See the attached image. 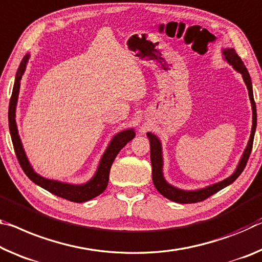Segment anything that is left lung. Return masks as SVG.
Returning a JSON list of instances; mask_svg holds the SVG:
<instances>
[{
  "label": "left lung",
  "instance_id": "obj_1",
  "mask_svg": "<svg viewBox=\"0 0 262 262\" xmlns=\"http://www.w3.org/2000/svg\"><path fill=\"white\" fill-rule=\"evenodd\" d=\"M223 55L225 57V59L232 66H233L236 71L242 73L245 84L247 86L248 95H250L252 111H253V126H252L251 138H250V141H248L246 149H245L242 160L239 162L238 168H236V170L233 172V175H231L230 177L226 178V180L219 182V183H215L213 185L207 186L205 189H201L196 191H184V190L173 188L172 185H170L165 182L163 173H162V165H163V161H162V148H161L160 140L157 139L155 135L151 134V133H148L147 134L149 141H150V161H151L152 183L162 196H164L165 198H168L172 202L181 203V204H191V203L203 202L205 201L206 198L212 196V194H214L215 192H218L219 190H222L225 188V186L233 183L236 178L240 176V173L244 171L245 167H246L247 161L250 159V155L253 148V140H254V133L256 128V106H255L254 98H253V90H252V81H251L250 73H248L247 69L245 68L243 60L240 59V57L238 56V53L235 52L234 49H225L223 51Z\"/></svg>",
  "mask_w": 262,
  "mask_h": 262
}]
</instances>
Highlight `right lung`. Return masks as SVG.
<instances>
[{"instance_id":"add662e5","label":"right lung","mask_w":262,"mask_h":262,"mask_svg":"<svg viewBox=\"0 0 262 262\" xmlns=\"http://www.w3.org/2000/svg\"><path fill=\"white\" fill-rule=\"evenodd\" d=\"M29 55L23 58V60L20 61L17 74H16L14 89H12V94L9 102V113H8V120H9V130L11 135V141L14 144L15 154L17 156V160L19 162L20 168L23 169V171L26 172V175L30 178V180L39 185L40 188L48 190L49 192H51L56 196L68 199V201L76 202V203H82L87 202L90 199L99 196L106 190L107 184H108L110 180V171L111 167L113 164L116 155L119 151L126 146V144L135 138V132L133 129H127L123 132H120L119 134H116L113 140L111 141L108 148L106 149L105 154H103L102 159L99 164L98 171L95 173L94 177L90 182H87L84 185H71L66 183H60L58 181H51L47 180V178L41 177L32 170L30 163L27 159L26 152L23 150L22 143H20L17 126H16V120H15V112H16V103H17L18 92H19V81L22 79V76L24 71H26V65L28 63Z\"/></svg>"}]
</instances>
